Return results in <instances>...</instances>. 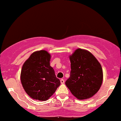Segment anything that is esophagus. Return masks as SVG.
<instances>
[{"mask_svg":"<svg viewBox=\"0 0 121 121\" xmlns=\"http://www.w3.org/2000/svg\"><path fill=\"white\" fill-rule=\"evenodd\" d=\"M60 82H61V84H64V79H61L60 80Z\"/></svg>","mask_w":121,"mask_h":121,"instance_id":"34e87169","label":"esophagus"}]
</instances>
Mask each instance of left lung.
<instances>
[{"label": "left lung", "mask_w": 121, "mask_h": 121, "mask_svg": "<svg viewBox=\"0 0 121 121\" xmlns=\"http://www.w3.org/2000/svg\"><path fill=\"white\" fill-rule=\"evenodd\" d=\"M69 59L71 71L65 85L78 99L93 97L99 91L103 80L100 63L91 52L80 48L76 49Z\"/></svg>", "instance_id": "left-lung-1"}]
</instances>
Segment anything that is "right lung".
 I'll use <instances>...</instances> for the list:
<instances>
[{
  "mask_svg": "<svg viewBox=\"0 0 121 121\" xmlns=\"http://www.w3.org/2000/svg\"><path fill=\"white\" fill-rule=\"evenodd\" d=\"M51 55L45 50L32 53L22 66L20 80L28 95L34 99L47 101L60 85L50 65Z\"/></svg>",
  "mask_w": 121,
  "mask_h": 121,
  "instance_id": "obj_1",
  "label": "right lung"
}]
</instances>
